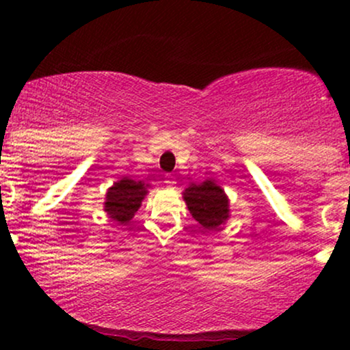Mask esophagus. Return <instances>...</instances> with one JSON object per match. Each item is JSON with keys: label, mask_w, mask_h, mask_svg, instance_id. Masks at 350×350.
Masks as SVG:
<instances>
[{"label": "esophagus", "mask_w": 350, "mask_h": 350, "mask_svg": "<svg viewBox=\"0 0 350 350\" xmlns=\"http://www.w3.org/2000/svg\"><path fill=\"white\" fill-rule=\"evenodd\" d=\"M164 183H166L167 187H171V189L176 187V180H174V178H172V176H166V180H164Z\"/></svg>", "instance_id": "34e87169"}]
</instances>
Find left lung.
<instances>
[{"label":"left lung","mask_w":350,"mask_h":350,"mask_svg":"<svg viewBox=\"0 0 350 350\" xmlns=\"http://www.w3.org/2000/svg\"><path fill=\"white\" fill-rule=\"evenodd\" d=\"M183 198L196 222L206 230H215L228 219V198L214 180L207 179L202 184H191L183 192Z\"/></svg>","instance_id":"obj_1"}]
</instances>
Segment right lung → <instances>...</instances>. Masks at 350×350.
Returning a JSON list of instances; mask_svg holds the SVG:
<instances>
[{
  "mask_svg": "<svg viewBox=\"0 0 350 350\" xmlns=\"http://www.w3.org/2000/svg\"><path fill=\"white\" fill-rule=\"evenodd\" d=\"M148 186L143 180H133L130 178H122L118 183L107 191L105 212L116 224L123 226L128 224L136 214L144 196L148 194Z\"/></svg>",
  "mask_w": 350,
  "mask_h": 350,
  "instance_id": "obj_1",
  "label": "right lung"
}]
</instances>
